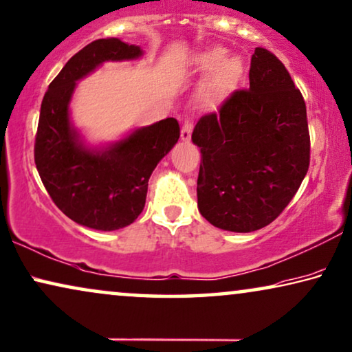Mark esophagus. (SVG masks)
<instances>
[{"label":"esophagus","mask_w":352,"mask_h":352,"mask_svg":"<svg viewBox=\"0 0 352 352\" xmlns=\"http://www.w3.org/2000/svg\"><path fill=\"white\" fill-rule=\"evenodd\" d=\"M192 130H193V122L192 120H186L184 125H182V129H181V140L182 141L190 140Z\"/></svg>","instance_id":"esophagus-1"}]
</instances>
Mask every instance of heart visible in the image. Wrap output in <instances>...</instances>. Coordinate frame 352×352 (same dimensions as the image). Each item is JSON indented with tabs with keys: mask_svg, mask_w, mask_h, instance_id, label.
I'll list each match as a JSON object with an SVG mask.
<instances>
[{
	"mask_svg": "<svg viewBox=\"0 0 352 352\" xmlns=\"http://www.w3.org/2000/svg\"><path fill=\"white\" fill-rule=\"evenodd\" d=\"M227 49L222 45H211L200 50L192 58L195 73L206 74L198 89V100L208 108L222 103L243 78V60L238 55L227 57Z\"/></svg>",
	"mask_w": 352,
	"mask_h": 352,
	"instance_id": "b5f03b06",
	"label": "heart"
}]
</instances>
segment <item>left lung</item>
<instances>
[{"mask_svg":"<svg viewBox=\"0 0 352 352\" xmlns=\"http://www.w3.org/2000/svg\"><path fill=\"white\" fill-rule=\"evenodd\" d=\"M200 147L198 211L214 227L248 233L273 222L297 193L309 166L307 106L279 60L257 47L249 90L192 133Z\"/></svg>","mask_w":352,"mask_h":352,"instance_id":"left-lung-1","label":"left lung"}]
</instances>
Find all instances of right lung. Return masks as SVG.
<instances>
[{"label":"right lung","instance_id":"right-lung-1","mask_svg":"<svg viewBox=\"0 0 352 352\" xmlns=\"http://www.w3.org/2000/svg\"><path fill=\"white\" fill-rule=\"evenodd\" d=\"M140 45L96 39L68 60L41 104L34 164L55 205L79 226L101 232L124 228L144 210L152 171L179 140L173 117L138 126L120 140L90 144L71 122L78 82L106 62H131Z\"/></svg>","mask_w":352,"mask_h":352}]
</instances>
